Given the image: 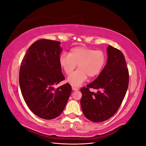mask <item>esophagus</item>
<instances>
[{"mask_svg":"<svg viewBox=\"0 0 146 146\" xmlns=\"http://www.w3.org/2000/svg\"><path fill=\"white\" fill-rule=\"evenodd\" d=\"M72 89L73 91H77V90H78V88L75 87V86H72Z\"/></svg>","mask_w":146,"mask_h":146,"instance_id":"obj_1","label":"esophagus"}]
</instances>
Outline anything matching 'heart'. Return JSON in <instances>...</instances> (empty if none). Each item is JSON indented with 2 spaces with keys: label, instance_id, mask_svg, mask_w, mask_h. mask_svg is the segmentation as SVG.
<instances>
[{
  "label": "heart",
  "instance_id": "obj_1",
  "mask_svg": "<svg viewBox=\"0 0 146 146\" xmlns=\"http://www.w3.org/2000/svg\"><path fill=\"white\" fill-rule=\"evenodd\" d=\"M107 60L105 53L100 50H95L85 46L72 48L66 54H61L59 58L61 68L69 76L75 68L79 69L68 78V82L73 86H78L86 80L88 77L94 78L100 73Z\"/></svg>",
  "mask_w": 146,
  "mask_h": 146
}]
</instances>
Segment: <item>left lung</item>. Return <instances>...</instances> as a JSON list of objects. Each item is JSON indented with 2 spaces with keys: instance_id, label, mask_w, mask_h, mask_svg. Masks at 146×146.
Returning a JSON list of instances; mask_svg holds the SVG:
<instances>
[{
  "instance_id": "8db88e82",
  "label": "left lung",
  "mask_w": 146,
  "mask_h": 146,
  "mask_svg": "<svg viewBox=\"0 0 146 146\" xmlns=\"http://www.w3.org/2000/svg\"><path fill=\"white\" fill-rule=\"evenodd\" d=\"M107 64L94 81L80 89V105L85 116L91 121L103 122L118 110L129 86V74L122 53L109 45ZM90 88L98 89L95 94Z\"/></svg>"
}]
</instances>
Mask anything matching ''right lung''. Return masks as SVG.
I'll use <instances>...</instances> for the list:
<instances>
[{
  "label": "right lung",
  "instance_id": "obj_1",
  "mask_svg": "<svg viewBox=\"0 0 146 146\" xmlns=\"http://www.w3.org/2000/svg\"><path fill=\"white\" fill-rule=\"evenodd\" d=\"M60 42L39 39L26 52L19 71L22 94L35 115L52 119L63 112L72 91L68 83L55 89L65 78L61 72L59 58Z\"/></svg>",
  "mask_w": 146,
  "mask_h": 146
}]
</instances>
